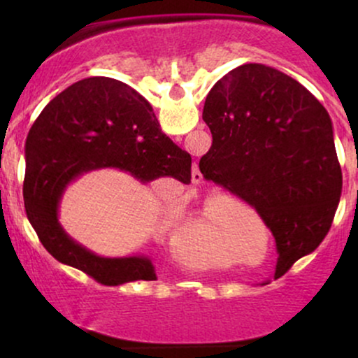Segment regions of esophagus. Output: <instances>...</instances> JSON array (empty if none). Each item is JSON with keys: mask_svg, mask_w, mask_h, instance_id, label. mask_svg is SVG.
Instances as JSON below:
<instances>
[{"mask_svg": "<svg viewBox=\"0 0 358 358\" xmlns=\"http://www.w3.org/2000/svg\"><path fill=\"white\" fill-rule=\"evenodd\" d=\"M192 182L193 183H200L202 182V171L199 170V166H193V170H192Z\"/></svg>", "mask_w": 358, "mask_h": 358, "instance_id": "1", "label": "esophagus"}]
</instances>
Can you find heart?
<instances>
[{
    "instance_id": "1",
    "label": "heart",
    "mask_w": 358,
    "mask_h": 358,
    "mask_svg": "<svg viewBox=\"0 0 358 358\" xmlns=\"http://www.w3.org/2000/svg\"><path fill=\"white\" fill-rule=\"evenodd\" d=\"M224 205L231 215H236L237 219H239V222H237V225H236L237 244L242 245V248H252V245L256 244V237H257L254 227L259 229V231H264L266 229L264 222H262L261 217H259L257 213L252 210V208L248 207L245 203L239 202V200L231 199V200H227ZM213 210H215V202H213V205H210V207L205 208V210L200 213L199 217H193V219L188 220L185 225L199 224V222H213V219H215V213H213ZM175 248H176V250H180V248H182V242L176 241ZM178 257L183 259V261H190V259H188L187 256H183L182 252H178ZM220 262H222V259H219V257L210 259V261L207 259V264H212V266H219Z\"/></svg>"
}]
</instances>
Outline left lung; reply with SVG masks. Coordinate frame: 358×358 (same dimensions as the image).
Instances as JSON below:
<instances>
[{"label":"left lung","mask_w":358,"mask_h":358,"mask_svg":"<svg viewBox=\"0 0 358 358\" xmlns=\"http://www.w3.org/2000/svg\"><path fill=\"white\" fill-rule=\"evenodd\" d=\"M207 180L259 212L278 249L274 279L322 244L342 195V168L327 109L286 73L244 64L208 92Z\"/></svg>","instance_id":"obj_1"}]
</instances>
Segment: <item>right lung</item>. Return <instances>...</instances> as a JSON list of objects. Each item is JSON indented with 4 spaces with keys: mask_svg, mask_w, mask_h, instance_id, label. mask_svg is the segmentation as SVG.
Wrapping results in <instances>:
<instances>
[{
    "mask_svg": "<svg viewBox=\"0 0 358 358\" xmlns=\"http://www.w3.org/2000/svg\"><path fill=\"white\" fill-rule=\"evenodd\" d=\"M24 210L43 248L57 261L106 286L153 281L150 257H102L64 231L59 205L67 185L101 168H119L148 183H188L192 156L166 136L153 108L133 87L109 77H89L45 106L28 133Z\"/></svg>",
    "mask_w": 358,
    "mask_h": 358,
    "instance_id": "1",
    "label": "right lung"
}]
</instances>
